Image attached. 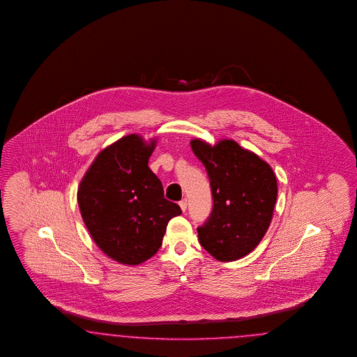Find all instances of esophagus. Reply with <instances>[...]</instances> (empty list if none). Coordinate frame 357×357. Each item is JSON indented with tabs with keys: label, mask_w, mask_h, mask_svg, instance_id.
Returning a JSON list of instances; mask_svg holds the SVG:
<instances>
[{
	"label": "esophagus",
	"mask_w": 357,
	"mask_h": 357,
	"mask_svg": "<svg viewBox=\"0 0 357 357\" xmlns=\"http://www.w3.org/2000/svg\"><path fill=\"white\" fill-rule=\"evenodd\" d=\"M179 206H181V209L185 212V209H187V199H182L181 202H179Z\"/></svg>",
	"instance_id": "esophagus-1"
}]
</instances>
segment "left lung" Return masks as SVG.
<instances>
[{"label":"left lung","mask_w":357,"mask_h":357,"mask_svg":"<svg viewBox=\"0 0 357 357\" xmlns=\"http://www.w3.org/2000/svg\"><path fill=\"white\" fill-rule=\"evenodd\" d=\"M195 155L206 166L213 209L199 242L217 260L230 261L248 255L270 227L278 199V181L268 163L234 140L211 145L191 140Z\"/></svg>","instance_id":"1"}]
</instances>
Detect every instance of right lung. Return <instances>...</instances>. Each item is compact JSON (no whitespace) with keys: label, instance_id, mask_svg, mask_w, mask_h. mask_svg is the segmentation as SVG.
Masks as SVG:
<instances>
[{"label":"right lung","instance_id":"1","mask_svg":"<svg viewBox=\"0 0 357 357\" xmlns=\"http://www.w3.org/2000/svg\"><path fill=\"white\" fill-rule=\"evenodd\" d=\"M157 140L132 133L98 153L78 185L82 220L98 248L120 264L137 266L162 245L169 221L182 213L165 199L148 161Z\"/></svg>","mask_w":357,"mask_h":357}]
</instances>
